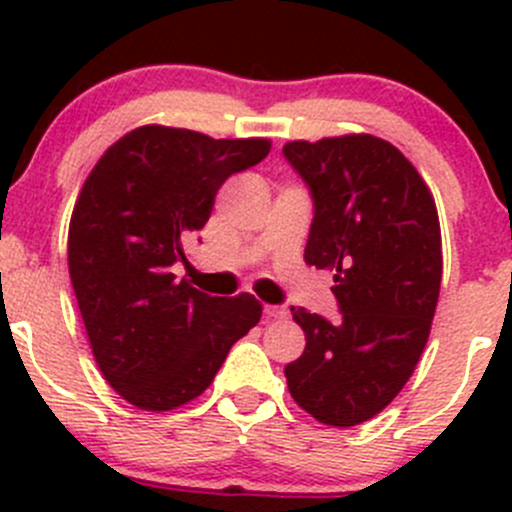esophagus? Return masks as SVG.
<instances>
[{
    "label": "esophagus",
    "mask_w": 512,
    "mask_h": 512,
    "mask_svg": "<svg viewBox=\"0 0 512 512\" xmlns=\"http://www.w3.org/2000/svg\"><path fill=\"white\" fill-rule=\"evenodd\" d=\"M265 314H267V319H285L287 309L277 307V304H265Z\"/></svg>",
    "instance_id": "34e87169"
}]
</instances>
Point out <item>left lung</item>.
<instances>
[{
  "label": "left lung",
  "mask_w": 512,
  "mask_h": 512,
  "mask_svg": "<svg viewBox=\"0 0 512 512\" xmlns=\"http://www.w3.org/2000/svg\"><path fill=\"white\" fill-rule=\"evenodd\" d=\"M314 198L304 262L334 270L342 322L292 307L304 352L285 366L292 399L337 428L396 399L431 334L443 255L436 200L409 158L371 133L282 148Z\"/></svg>",
  "instance_id": "8db88e82"
}]
</instances>
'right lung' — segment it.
I'll return each mask as SVG.
<instances>
[{
	"label": "right lung",
	"instance_id": "right-lung-1",
	"mask_svg": "<svg viewBox=\"0 0 512 512\" xmlns=\"http://www.w3.org/2000/svg\"><path fill=\"white\" fill-rule=\"evenodd\" d=\"M270 146L148 123L108 146L84 180L69 223L71 285L103 379L136 409L198 399L260 322L252 294L208 297L170 270L220 185Z\"/></svg>",
	"mask_w": 512,
	"mask_h": 512
}]
</instances>
